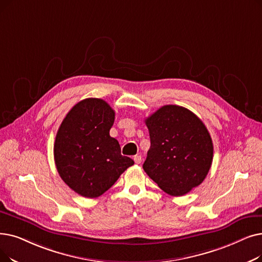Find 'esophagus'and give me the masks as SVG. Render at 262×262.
I'll list each match as a JSON object with an SVG mask.
<instances>
[{
    "instance_id": "esophagus-1",
    "label": "esophagus",
    "mask_w": 262,
    "mask_h": 262,
    "mask_svg": "<svg viewBox=\"0 0 262 262\" xmlns=\"http://www.w3.org/2000/svg\"><path fill=\"white\" fill-rule=\"evenodd\" d=\"M134 161H135L136 164H140L141 161H142L141 155H135V156H134Z\"/></svg>"
}]
</instances>
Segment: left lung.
Segmentation results:
<instances>
[{"instance_id":"left-lung-1","label":"left lung","mask_w":262,"mask_h":262,"mask_svg":"<svg viewBox=\"0 0 262 262\" xmlns=\"http://www.w3.org/2000/svg\"><path fill=\"white\" fill-rule=\"evenodd\" d=\"M151 146L143 169L167 194L183 196L206 179L213 142L203 122L190 110L166 105L145 119Z\"/></svg>"}]
</instances>
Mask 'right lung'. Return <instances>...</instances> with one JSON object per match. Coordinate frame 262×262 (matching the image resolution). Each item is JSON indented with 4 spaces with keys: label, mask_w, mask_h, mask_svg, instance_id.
Masks as SVG:
<instances>
[{
    "label": "right lung",
    "mask_w": 262,
    "mask_h": 262,
    "mask_svg": "<svg viewBox=\"0 0 262 262\" xmlns=\"http://www.w3.org/2000/svg\"><path fill=\"white\" fill-rule=\"evenodd\" d=\"M115 111L104 99L85 98L64 118L55 136L54 162L61 179L85 198L103 195L134 161L110 137Z\"/></svg>",
    "instance_id": "right-lung-1"
}]
</instances>
